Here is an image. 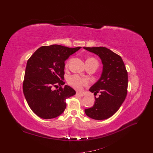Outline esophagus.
<instances>
[{"instance_id": "1", "label": "esophagus", "mask_w": 153, "mask_h": 153, "mask_svg": "<svg viewBox=\"0 0 153 153\" xmlns=\"http://www.w3.org/2000/svg\"><path fill=\"white\" fill-rule=\"evenodd\" d=\"M76 95H77V96H80V97L84 96V93H82V92H76Z\"/></svg>"}]
</instances>
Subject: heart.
Returning <instances> with one entry per match:
<instances>
[{
    "instance_id": "heart-1",
    "label": "heart",
    "mask_w": 153,
    "mask_h": 153,
    "mask_svg": "<svg viewBox=\"0 0 153 153\" xmlns=\"http://www.w3.org/2000/svg\"><path fill=\"white\" fill-rule=\"evenodd\" d=\"M95 61L97 62L95 59H87L86 61ZM68 65V62L66 64V66ZM68 84L71 85L73 87L75 88V89L77 90H81L82 89V87L84 86L87 85L89 84V82L87 79H83V78H80L77 75H72L70 76L68 79Z\"/></svg>"
}]
</instances>
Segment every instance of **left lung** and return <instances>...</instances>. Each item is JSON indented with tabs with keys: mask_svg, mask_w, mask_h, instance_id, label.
<instances>
[{
	"mask_svg": "<svg viewBox=\"0 0 153 153\" xmlns=\"http://www.w3.org/2000/svg\"><path fill=\"white\" fill-rule=\"evenodd\" d=\"M100 58L103 71L100 79L89 91L96 95L93 106L85 110L88 117L95 120L110 117L121 107L127 95L128 72L122 58L106 47H84Z\"/></svg>",
	"mask_w": 153,
	"mask_h": 153,
	"instance_id": "8db88e82",
	"label": "left lung"
}]
</instances>
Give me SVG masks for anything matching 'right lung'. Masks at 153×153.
Listing matches in <instances>:
<instances>
[{"label": "right lung", "instance_id": "add662e5", "mask_svg": "<svg viewBox=\"0 0 153 153\" xmlns=\"http://www.w3.org/2000/svg\"><path fill=\"white\" fill-rule=\"evenodd\" d=\"M81 47L59 45L41 47L27 61L23 91L30 109L38 117L53 119L63 113L66 100L76 94L73 88L63 85L65 61ZM60 87L53 90V86Z\"/></svg>", "mask_w": 153, "mask_h": 153}]
</instances>
